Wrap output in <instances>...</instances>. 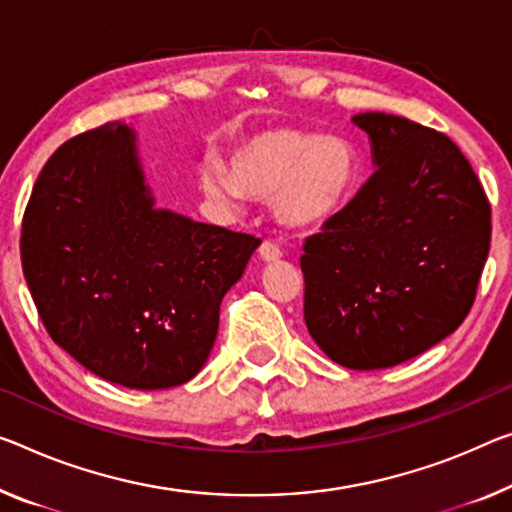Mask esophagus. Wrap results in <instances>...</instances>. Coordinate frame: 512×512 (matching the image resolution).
Here are the masks:
<instances>
[{
    "mask_svg": "<svg viewBox=\"0 0 512 512\" xmlns=\"http://www.w3.org/2000/svg\"><path fill=\"white\" fill-rule=\"evenodd\" d=\"M258 254H261V258L265 263H274V261H279L281 258V249L274 245V242H270V240H265L261 247H258Z\"/></svg>",
    "mask_w": 512,
    "mask_h": 512,
    "instance_id": "34e87169",
    "label": "esophagus"
}]
</instances>
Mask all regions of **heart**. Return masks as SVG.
Returning a JSON list of instances; mask_svg holds the SVG:
<instances>
[{
    "mask_svg": "<svg viewBox=\"0 0 512 512\" xmlns=\"http://www.w3.org/2000/svg\"><path fill=\"white\" fill-rule=\"evenodd\" d=\"M201 190L235 208L242 194L272 199L281 226L297 233L325 229L350 206L359 183V155L348 139L304 130H265L235 148L231 167L206 162Z\"/></svg>",
    "mask_w": 512,
    "mask_h": 512,
    "instance_id": "heart-1",
    "label": "heart"
}]
</instances>
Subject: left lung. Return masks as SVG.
Segmentation results:
<instances>
[{"mask_svg": "<svg viewBox=\"0 0 512 512\" xmlns=\"http://www.w3.org/2000/svg\"><path fill=\"white\" fill-rule=\"evenodd\" d=\"M375 174L304 245V320L352 371L391 368L462 325L490 251V203L442 132L368 112Z\"/></svg>", "mask_w": 512, "mask_h": 512, "instance_id": "8db88e82", "label": "left lung"}]
</instances>
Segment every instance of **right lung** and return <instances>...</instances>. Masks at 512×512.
I'll use <instances>...</instances> for the list:
<instances>
[{"instance_id": "add662e5", "label": "right lung", "mask_w": 512, "mask_h": 512, "mask_svg": "<svg viewBox=\"0 0 512 512\" xmlns=\"http://www.w3.org/2000/svg\"><path fill=\"white\" fill-rule=\"evenodd\" d=\"M261 240L157 208L125 123L66 141L38 176L20 256L47 334L102 380L171 389L208 361L219 304Z\"/></svg>"}]
</instances>
